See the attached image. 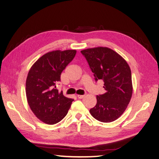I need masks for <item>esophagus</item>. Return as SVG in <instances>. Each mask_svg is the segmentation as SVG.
I'll return each instance as SVG.
<instances>
[{
	"label": "esophagus",
	"instance_id": "obj_1",
	"mask_svg": "<svg viewBox=\"0 0 159 159\" xmlns=\"http://www.w3.org/2000/svg\"><path fill=\"white\" fill-rule=\"evenodd\" d=\"M77 97H78L79 99H82L85 97V95H77Z\"/></svg>",
	"mask_w": 159,
	"mask_h": 159
}]
</instances>
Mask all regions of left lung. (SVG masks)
<instances>
[{
    "instance_id": "8db88e82",
    "label": "left lung",
    "mask_w": 159,
    "mask_h": 159,
    "mask_svg": "<svg viewBox=\"0 0 159 159\" xmlns=\"http://www.w3.org/2000/svg\"><path fill=\"white\" fill-rule=\"evenodd\" d=\"M87 60L95 81L102 80L105 92L96 96L97 103L89 110L98 121H115L126 110L133 94L131 71L127 62L118 53L107 47L81 51Z\"/></svg>"
}]
</instances>
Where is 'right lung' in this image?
<instances>
[{
  "label": "right lung",
  "instance_id": "right-lung-1",
  "mask_svg": "<svg viewBox=\"0 0 159 159\" xmlns=\"http://www.w3.org/2000/svg\"><path fill=\"white\" fill-rule=\"evenodd\" d=\"M75 50H54L41 56L30 69L26 81L28 104L41 121L54 125L63 119L73 99L59 92L56 84L62 71L73 60Z\"/></svg>",
  "mask_w": 159,
  "mask_h": 159
}]
</instances>
